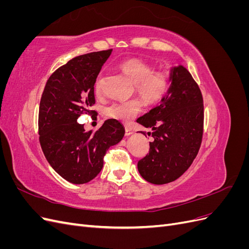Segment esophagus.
<instances>
[{
    "label": "esophagus",
    "instance_id": "esophagus-1",
    "mask_svg": "<svg viewBox=\"0 0 249 249\" xmlns=\"http://www.w3.org/2000/svg\"><path fill=\"white\" fill-rule=\"evenodd\" d=\"M133 133H134V130L132 127H125V136H130V135H132Z\"/></svg>",
    "mask_w": 249,
    "mask_h": 249
}]
</instances>
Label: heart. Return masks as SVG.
<instances>
[{"label": "heart", "mask_w": 249, "mask_h": 249, "mask_svg": "<svg viewBox=\"0 0 249 249\" xmlns=\"http://www.w3.org/2000/svg\"><path fill=\"white\" fill-rule=\"evenodd\" d=\"M120 70L135 84V92L147 105L159 103L166 95L170 87L167 73L154 71V67L139 59H129L119 65ZM101 76L96 79L94 88L99 92L101 88ZM138 101L124 103H113L106 108V114L123 122L132 119L140 111Z\"/></svg>", "instance_id": "1"}]
</instances>
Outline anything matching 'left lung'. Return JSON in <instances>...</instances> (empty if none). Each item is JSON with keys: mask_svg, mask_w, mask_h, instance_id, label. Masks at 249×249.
Returning a JSON list of instances; mask_svg holds the SVG:
<instances>
[{"mask_svg": "<svg viewBox=\"0 0 249 249\" xmlns=\"http://www.w3.org/2000/svg\"><path fill=\"white\" fill-rule=\"evenodd\" d=\"M169 80V90L160 104L137 119L152 129L154 137L148 154L138 162V171L155 185L182 176L196 157L202 138L203 102L198 85L180 64L171 67Z\"/></svg>", "mask_w": 249, "mask_h": 249, "instance_id": "obj_1", "label": "left lung"}]
</instances>
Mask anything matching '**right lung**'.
Returning a JSON list of instances; mask_svg holds the SVG:
<instances>
[{
  "instance_id": "obj_1",
  "label": "right lung",
  "mask_w": 249,
  "mask_h": 249,
  "mask_svg": "<svg viewBox=\"0 0 249 249\" xmlns=\"http://www.w3.org/2000/svg\"><path fill=\"white\" fill-rule=\"evenodd\" d=\"M112 50L93 52L70 60L49 78L39 105V141L47 161L60 177L85 184L101 172L104 156L124 136L116 119H107L94 134L78 118L95 103L94 84Z\"/></svg>"
}]
</instances>
